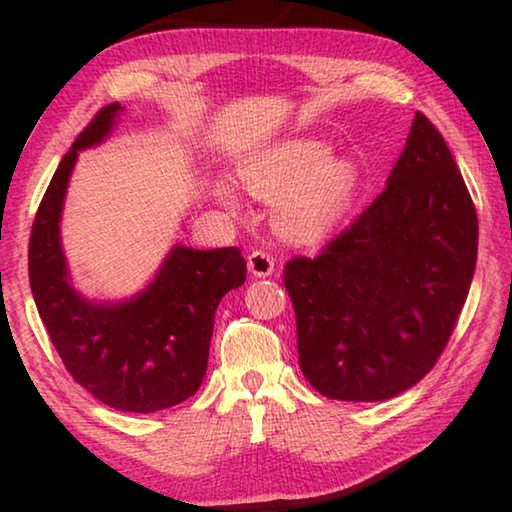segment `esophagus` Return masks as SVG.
I'll use <instances>...</instances> for the list:
<instances>
[{"label": "esophagus", "instance_id": "34e87169", "mask_svg": "<svg viewBox=\"0 0 512 512\" xmlns=\"http://www.w3.org/2000/svg\"><path fill=\"white\" fill-rule=\"evenodd\" d=\"M248 271L255 277H268L275 271V259L266 250H253L248 255Z\"/></svg>", "mask_w": 512, "mask_h": 512}]
</instances>
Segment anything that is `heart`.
<instances>
[{"label": "heart", "instance_id": "b5f03b06", "mask_svg": "<svg viewBox=\"0 0 512 512\" xmlns=\"http://www.w3.org/2000/svg\"><path fill=\"white\" fill-rule=\"evenodd\" d=\"M320 140H289L255 155L241 167L250 194L264 201L282 198L277 228L296 241H316L343 221L359 187V167L348 158H330ZM221 201L237 207L232 189H219Z\"/></svg>", "mask_w": 512, "mask_h": 512}]
</instances>
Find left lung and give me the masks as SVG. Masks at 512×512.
<instances>
[{
	"mask_svg": "<svg viewBox=\"0 0 512 512\" xmlns=\"http://www.w3.org/2000/svg\"><path fill=\"white\" fill-rule=\"evenodd\" d=\"M479 221L438 128L415 112L375 201L318 257H293L302 375L320 395L381 402L436 366L470 291Z\"/></svg>",
	"mask_w": 512,
	"mask_h": 512,
	"instance_id": "8db88e82",
	"label": "left lung"
}]
</instances>
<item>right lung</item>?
Returning <instances> with one entry per match:
<instances>
[{
  "label": "right lung",
  "instance_id": "obj_1",
  "mask_svg": "<svg viewBox=\"0 0 512 512\" xmlns=\"http://www.w3.org/2000/svg\"><path fill=\"white\" fill-rule=\"evenodd\" d=\"M121 112L103 106L60 160L29 239V282L38 314L65 368L97 400L153 413L192 397L207 370L214 314L246 282L241 250L173 246L158 275L124 302H92L69 282L60 214L81 149L103 142Z\"/></svg>",
  "mask_w": 512,
  "mask_h": 512
}]
</instances>
